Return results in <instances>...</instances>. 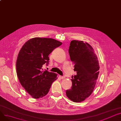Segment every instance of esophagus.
Masks as SVG:
<instances>
[{
  "label": "esophagus",
  "instance_id": "esophagus-1",
  "mask_svg": "<svg viewBox=\"0 0 121 121\" xmlns=\"http://www.w3.org/2000/svg\"><path fill=\"white\" fill-rule=\"evenodd\" d=\"M59 77H60V78H61V79H64L65 78V77H63V76H61V75H60L59 76Z\"/></svg>",
  "mask_w": 121,
  "mask_h": 121
}]
</instances>
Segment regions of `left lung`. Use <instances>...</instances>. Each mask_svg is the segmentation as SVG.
Returning <instances> with one entry per match:
<instances>
[{
    "label": "left lung",
    "instance_id": "1",
    "mask_svg": "<svg viewBox=\"0 0 121 121\" xmlns=\"http://www.w3.org/2000/svg\"><path fill=\"white\" fill-rule=\"evenodd\" d=\"M69 53L77 74L72 78V86L66 90V95L73 102H81L94 89L99 72V61L92 46L82 41H72Z\"/></svg>",
    "mask_w": 121,
    "mask_h": 121
}]
</instances>
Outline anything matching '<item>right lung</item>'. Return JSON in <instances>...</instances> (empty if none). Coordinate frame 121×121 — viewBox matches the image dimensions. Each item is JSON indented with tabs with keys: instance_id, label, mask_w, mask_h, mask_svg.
Instances as JSON below:
<instances>
[{
	"instance_id": "1",
	"label": "right lung",
	"mask_w": 121,
	"mask_h": 121,
	"mask_svg": "<svg viewBox=\"0 0 121 121\" xmlns=\"http://www.w3.org/2000/svg\"><path fill=\"white\" fill-rule=\"evenodd\" d=\"M62 43L52 38L36 37L27 41L18 53L16 69L22 86L34 99L45 96L48 93L57 74L43 71L44 64L48 65V55Z\"/></svg>"
}]
</instances>
